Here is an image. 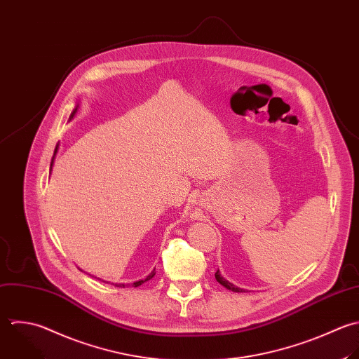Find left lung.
<instances>
[{
    "mask_svg": "<svg viewBox=\"0 0 359 359\" xmlns=\"http://www.w3.org/2000/svg\"><path fill=\"white\" fill-rule=\"evenodd\" d=\"M215 278H217V281H218L222 287H225V288H226V290H229V291H233V292H245V290H243V288H239V287L233 285L232 283H229L228 280H225V278L219 274V270L215 273Z\"/></svg>",
    "mask_w": 359,
    "mask_h": 359,
    "instance_id": "obj_1",
    "label": "left lung"
}]
</instances>
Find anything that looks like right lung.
Masks as SVG:
<instances>
[{
    "mask_svg": "<svg viewBox=\"0 0 359 359\" xmlns=\"http://www.w3.org/2000/svg\"><path fill=\"white\" fill-rule=\"evenodd\" d=\"M76 110H78V104L74 107V110L71 111V114H69V120H72L74 118V116H75V113H76ZM57 151H58V144L55 145V149H54V155H53V159H51V163H50V173H51V169H53V165H54V159H55V154H57ZM155 269L151 271V274L145 278V280H140V281H135L134 284H133V287H140L141 284H144L145 281H148V280H151L154 276H155ZM106 283V281H104ZM116 287H120V288H126V285L124 284H114Z\"/></svg>",
    "mask_w": 359,
    "mask_h": 359,
    "instance_id": "obj_1",
    "label": "right lung"
}]
</instances>
